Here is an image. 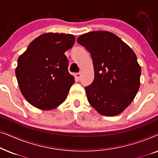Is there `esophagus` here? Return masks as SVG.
Returning a JSON list of instances; mask_svg holds the SVG:
<instances>
[{
  "mask_svg": "<svg viewBox=\"0 0 158 158\" xmlns=\"http://www.w3.org/2000/svg\"><path fill=\"white\" fill-rule=\"evenodd\" d=\"M75 78L77 80V81H79V80L81 78V73H75Z\"/></svg>",
  "mask_w": 158,
  "mask_h": 158,
  "instance_id": "1",
  "label": "esophagus"
}]
</instances>
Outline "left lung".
<instances>
[{
	"instance_id": "left-lung-1",
	"label": "left lung",
	"mask_w": 158,
	"mask_h": 158,
	"mask_svg": "<svg viewBox=\"0 0 158 158\" xmlns=\"http://www.w3.org/2000/svg\"><path fill=\"white\" fill-rule=\"evenodd\" d=\"M93 59L94 80L85 88L88 101L101 115L116 116L134 100L140 85L141 67L135 53L111 32L90 31L80 36Z\"/></svg>"
}]
</instances>
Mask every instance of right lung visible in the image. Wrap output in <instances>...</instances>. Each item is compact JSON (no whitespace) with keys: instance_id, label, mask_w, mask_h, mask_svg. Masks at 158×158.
Returning a JSON list of instances; mask_svg holds the SVG:
<instances>
[{"instance_id":"right-lung-1","label":"right lung","mask_w":158,"mask_h":158,"mask_svg":"<svg viewBox=\"0 0 158 158\" xmlns=\"http://www.w3.org/2000/svg\"><path fill=\"white\" fill-rule=\"evenodd\" d=\"M75 41L73 34H43L19 57L17 81L21 94L33 106L48 111L65 101L75 79L68 72L64 53Z\"/></svg>"}]
</instances>
